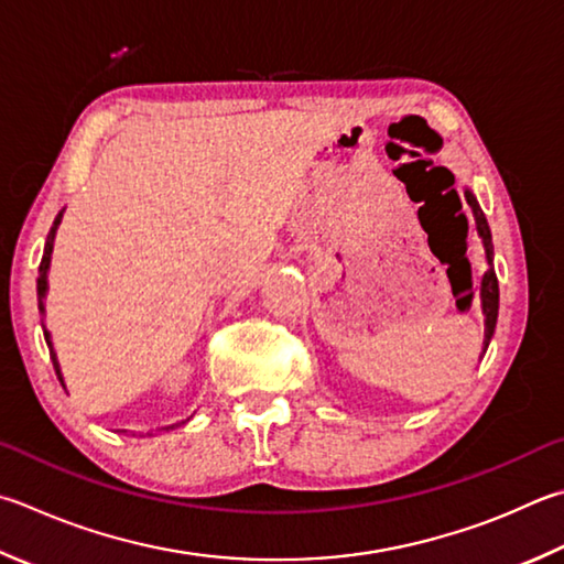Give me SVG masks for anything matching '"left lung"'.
<instances>
[{"label": "left lung", "mask_w": 564, "mask_h": 564, "mask_svg": "<svg viewBox=\"0 0 564 564\" xmlns=\"http://www.w3.org/2000/svg\"><path fill=\"white\" fill-rule=\"evenodd\" d=\"M466 202H468V207L474 209L476 227H478L480 239H484L486 261H488V271L484 275V281H480V303H484V315H486V340H484V345L488 347L490 337H494V333H496V321H498V279H496V271H494V241H490V229H488L486 214H484V209L478 207L474 194L466 192Z\"/></svg>", "instance_id": "left-lung-1"}]
</instances>
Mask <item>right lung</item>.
Wrapping results in <instances>:
<instances>
[{
	"instance_id": "obj_1",
	"label": "right lung",
	"mask_w": 564,
	"mask_h": 564,
	"mask_svg": "<svg viewBox=\"0 0 564 564\" xmlns=\"http://www.w3.org/2000/svg\"><path fill=\"white\" fill-rule=\"evenodd\" d=\"M61 221V214L54 221V227H51V234H48V241L44 247V256H41V263H39V281H36V295H39V311L41 315H44V299H46V271H48V261H51V241H54V231L58 227ZM44 337H46V345H48V352H51V362H54V370L58 375L61 380V370H58V362H56V355H54V347H51V340H48V333L44 330ZM61 384H64V380H61Z\"/></svg>"
}]
</instances>
